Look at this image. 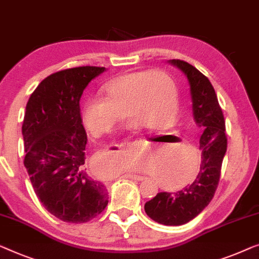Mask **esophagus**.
Wrapping results in <instances>:
<instances>
[{
    "mask_svg": "<svg viewBox=\"0 0 259 259\" xmlns=\"http://www.w3.org/2000/svg\"><path fill=\"white\" fill-rule=\"evenodd\" d=\"M126 176H127V178L132 179V180H138V181H142V180L145 179L144 176H141V175H137V174H127Z\"/></svg>",
    "mask_w": 259,
    "mask_h": 259,
    "instance_id": "34e87169",
    "label": "esophagus"
}]
</instances>
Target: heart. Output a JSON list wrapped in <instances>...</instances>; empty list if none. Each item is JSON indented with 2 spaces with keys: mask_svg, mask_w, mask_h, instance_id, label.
I'll return each instance as SVG.
<instances>
[{
  "mask_svg": "<svg viewBox=\"0 0 259 259\" xmlns=\"http://www.w3.org/2000/svg\"><path fill=\"white\" fill-rule=\"evenodd\" d=\"M178 111V89L173 78L162 70L125 73L107 83L103 98H90L81 110L84 126L95 138L110 134L118 122L131 119V128L163 130L174 121ZM173 171L185 173L183 164Z\"/></svg>",
  "mask_w": 259,
  "mask_h": 259,
  "instance_id": "obj_1",
  "label": "heart"
}]
</instances>
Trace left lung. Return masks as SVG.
Segmentation results:
<instances>
[{
    "label": "left lung",
    "mask_w": 259,
    "mask_h": 259,
    "mask_svg": "<svg viewBox=\"0 0 259 259\" xmlns=\"http://www.w3.org/2000/svg\"><path fill=\"white\" fill-rule=\"evenodd\" d=\"M188 78L193 117L201 130L200 171L192 185L176 193L162 192L146 202L145 211L164 226H182L195 219L212 200L219 186L223 157L227 152L226 121L210 80L196 67L181 59H171Z\"/></svg>",
    "instance_id": "8db88e82"
}]
</instances>
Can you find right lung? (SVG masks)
<instances>
[{
  "label": "right lung",
  "mask_w": 259,
  "mask_h": 259,
  "mask_svg": "<svg viewBox=\"0 0 259 259\" xmlns=\"http://www.w3.org/2000/svg\"><path fill=\"white\" fill-rule=\"evenodd\" d=\"M105 67L79 66L40 81L28 100L22 134L24 166L44 208L67 223H85L106 208L104 183L86 174L88 136L79 100Z\"/></svg>",
  "instance_id": "right-lung-1"
}]
</instances>
